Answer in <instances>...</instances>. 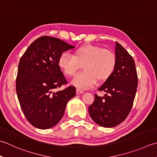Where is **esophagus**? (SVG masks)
Here are the masks:
<instances>
[{"label": "esophagus", "mask_w": 157, "mask_h": 157, "mask_svg": "<svg viewBox=\"0 0 157 157\" xmlns=\"http://www.w3.org/2000/svg\"><path fill=\"white\" fill-rule=\"evenodd\" d=\"M83 93H84V91H83L82 90H80V89H79V88L76 89V94H80Z\"/></svg>", "instance_id": "obj_1"}]
</instances>
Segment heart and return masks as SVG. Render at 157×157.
Returning a JSON list of instances; mask_svg holds the SVG:
<instances>
[{
    "instance_id": "b5f03b06",
    "label": "heart",
    "mask_w": 157,
    "mask_h": 157,
    "mask_svg": "<svg viewBox=\"0 0 157 157\" xmlns=\"http://www.w3.org/2000/svg\"><path fill=\"white\" fill-rule=\"evenodd\" d=\"M117 59L113 52L97 45L86 44L77 48L72 56L63 52L58 58V64L64 74L71 77L84 64V71L76 75L72 85L79 89H86L96 84L97 79L104 82L114 72Z\"/></svg>"
}]
</instances>
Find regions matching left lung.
<instances>
[{
    "label": "left lung",
    "mask_w": 157,
    "mask_h": 157,
    "mask_svg": "<svg viewBox=\"0 0 157 157\" xmlns=\"http://www.w3.org/2000/svg\"><path fill=\"white\" fill-rule=\"evenodd\" d=\"M117 64L114 72L98 89L105 92L103 97L95 94L88 107L93 121L103 127H113L121 124L131 112L136 97L138 78L136 64L128 52L116 42Z\"/></svg>",
    "instance_id": "left-lung-1"
}]
</instances>
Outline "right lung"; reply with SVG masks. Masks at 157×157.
I'll return each instance as SVG.
<instances>
[{
	"label": "right lung",
	"mask_w": 157,
	"mask_h": 157,
	"mask_svg": "<svg viewBox=\"0 0 157 157\" xmlns=\"http://www.w3.org/2000/svg\"><path fill=\"white\" fill-rule=\"evenodd\" d=\"M74 47L58 38L43 36L34 41L20 58L16 78V93L24 116L41 129L54 127L64 116L75 88L54 93L67 81L58 64L64 52Z\"/></svg>",
	"instance_id": "add662e5"
}]
</instances>
